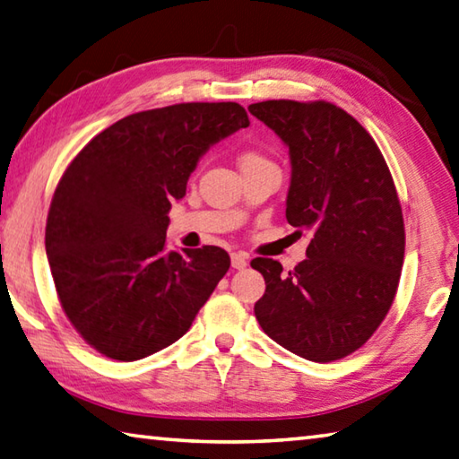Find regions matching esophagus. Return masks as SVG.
Instances as JSON below:
<instances>
[{"label":"esophagus","instance_id":"obj_1","mask_svg":"<svg viewBox=\"0 0 459 459\" xmlns=\"http://www.w3.org/2000/svg\"><path fill=\"white\" fill-rule=\"evenodd\" d=\"M247 265V255L244 252H233L231 254V267L233 270H244Z\"/></svg>","mask_w":459,"mask_h":459}]
</instances>
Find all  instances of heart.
<instances>
[{"label":"heart","mask_w":459,"mask_h":459,"mask_svg":"<svg viewBox=\"0 0 459 459\" xmlns=\"http://www.w3.org/2000/svg\"><path fill=\"white\" fill-rule=\"evenodd\" d=\"M257 161H267V160L257 152H246L244 155H241V166H244V163H257Z\"/></svg>","instance_id":"obj_1"}]
</instances>
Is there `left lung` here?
<instances>
[{
  "mask_svg": "<svg viewBox=\"0 0 459 459\" xmlns=\"http://www.w3.org/2000/svg\"><path fill=\"white\" fill-rule=\"evenodd\" d=\"M247 109L290 148L285 218L314 231L296 270L252 259L265 280L255 317L296 356L342 359L374 335L400 283L405 230L390 168L366 127L330 101L267 100Z\"/></svg>",
  "mask_w": 459,
  "mask_h": 459,
  "instance_id": "8db88e82",
  "label": "left lung"
}]
</instances>
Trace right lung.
I'll return each mask as SVG.
<instances>
[{
	"label": "right lung",
	"instance_id": "1",
	"mask_svg": "<svg viewBox=\"0 0 459 459\" xmlns=\"http://www.w3.org/2000/svg\"><path fill=\"white\" fill-rule=\"evenodd\" d=\"M236 101L137 111L75 155L51 197L46 252L64 314L106 358L184 335L230 270L226 249L166 252L168 212L210 145L247 127Z\"/></svg>",
	"mask_w": 459,
	"mask_h": 459
}]
</instances>
